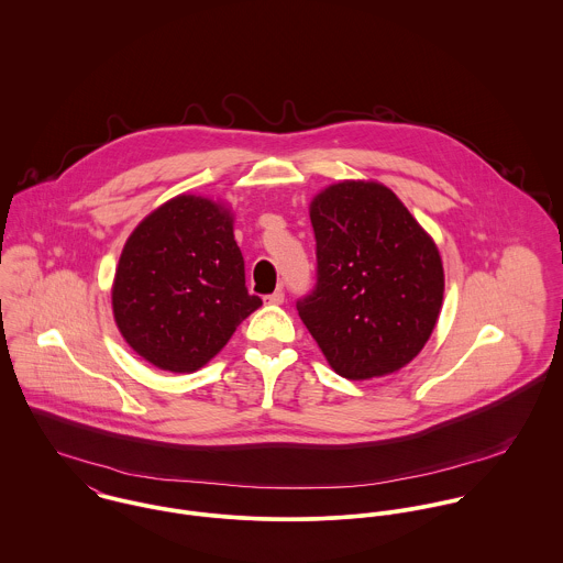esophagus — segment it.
I'll return each mask as SVG.
<instances>
[{"label":"esophagus","instance_id":"1","mask_svg":"<svg viewBox=\"0 0 563 563\" xmlns=\"http://www.w3.org/2000/svg\"><path fill=\"white\" fill-rule=\"evenodd\" d=\"M282 303H284V292L282 290L264 297V306H282Z\"/></svg>","mask_w":563,"mask_h":563}]
</instances>
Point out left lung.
<instances>
[{"label": "left lung", "instance_id": "8db88e82", "mask_svg": "<svg viewBox=\"0 0 563 563\" xmlns=\"http://www.w3.org/2000/svg\"><path fill=\"white\" fill-rule=\"evenodd\" d=\"M317 290L297 303L329 366L366 382L407 366L431 338L444 301L435 241L375 179H342L310 201Z\"/></svg>", "mask_w": 563, "mask_h": 563}]
</instances>
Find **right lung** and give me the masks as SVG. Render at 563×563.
<instances>
[{"label": "right lung", "mask_w": 563, "mask_h": 563, "mask_svg": "<svg viewBox=\"0 0 563 563\" xmlns=\"http://www.w3.org/2000/svg\"><path fill=\"white\" fill-rule=\"evenodd\" d=\"M110 295L130 349L179 375L203 368L262 306L244 288L232 208L192 192L164 201L134 228Z\"/></svg>", "instance_id": "obj_1"}]
</instances>
